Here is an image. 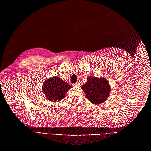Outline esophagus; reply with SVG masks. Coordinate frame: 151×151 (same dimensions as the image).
<instances>
[{"label":"esophagus","instance_id":"34e87169","mask_svg":"<svg viewBox=\"0 0 151 151\" xmlns=\"http://www.w3.org/2000/svg\"><path fill=\"white\" fill-rule=\"evenodd\" d=\"M73 86H80V83L78 82L76 83L75 84H74Z\"/></svg>","mask_w":151,"mask_h":151}]
</instances>
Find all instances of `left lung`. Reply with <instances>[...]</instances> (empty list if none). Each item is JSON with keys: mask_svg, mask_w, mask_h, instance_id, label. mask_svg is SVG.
I'll return each mask as SVG.
<instances>
[{"mask_svg": "<svg viewBox=\"0 0 151 151\" xmlns=\"http://www.w3.org/2000/svg\"><path fill=\"white\" fill-rule=\"evenodd\" d=\"M110 88V86L105 78L91 76L87 78V83L81 87L88 100L94 104L103 103L109 97Z\"/></svg>", "mask_w": 151, "mask_h": 151, "instance_id": "left-lung-1", "label": "left lung"}]
</instances>
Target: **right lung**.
Instances as JSON below:
<instances>
[{
	"label": "right lung",
	"mask_w": 151,
	"mask_h": 151,
	"mask_svg": "<svg viewBox=\"0 0 151 151\" xmlns=\"http://www.w3.org/2000/svg\"><path fill=\"white\" fill-rule=\"evenodd\" d=\"M71 87L61 78L54 76L45 80L42 86V90L49 101L55 102L64 99L66 92Z\"/></svg>",
	"instance_id": "obj_1"
}]
</instances>
